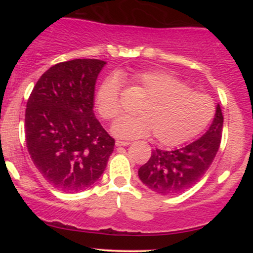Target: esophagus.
Returning a JSON list of instances; mask_svg holds the SVG:
<instances>
[{"mask_svg": "<svg viewBox=\"0 0 253 253\" xmlns=\"http://www.w3.org/2000/svg\"><path fill=\"white\" fill-rule=\"evenodd\" d=\"M115 145H117V146H127V145H129V143H128V141L117 140V141H115Z\"/></svg>", "mask_w": 253, "mask_h": 253, "instance_id": "esophagus-1", "label": "esophagus"}]
</instances>
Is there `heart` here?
I'll return each mask as SVG.
<instances>
[{"instance_id": "heart-1", "label": "heart", "mask_w": 253, "mask_h": 253, "mask_svg": "<svg viewBox=\"0 0 253 253\" xmlns=\"http://www.w3.org/2000/svg\"><path fill=\"white\" fill-rule=\"evenodd\" d=\"M129 83L145 100L136 112L139 117L121 119L112 127L119 138H143L152 133L158 144L176 146L200 134L214 117L211 96L167 71L134 72ZM120 92L117 78L107 80L98 90L96 106L104 120L113 121L121 114Z\"/></svg>"}]
</instances>
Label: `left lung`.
Returning <instances> with one entry per match:
<instances>
[{
	"instance_id": "obj_1",
	"label": "left lung",
	"mask_w": 253,
	"mask_h": 253,
	"mask_svg": "<svg viewBox=\"0 0 253 253\" xmlns=\"http://www.w3.org/2000/svg\"><path fill=\"white\" fill-rule=\"evenodd\" d=\"M222 125V112L217 104L213 123L201 138L178 150L156 149L139 169V178L161 195H176L189 189L213 163L221 143Z\"/></svg>"
}]
</instances>
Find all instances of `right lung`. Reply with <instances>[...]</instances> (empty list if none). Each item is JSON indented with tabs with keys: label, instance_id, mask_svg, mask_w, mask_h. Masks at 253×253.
<instances>
[{
	"label": "right lung",
	"instance_id": "right-lung-1",
	"mask_svg": "<svg viewBox=\"0 0 253 253\" xmlns=\"http://www.w3.org/2000/svg\"><path fill=\"white\" fill-rule=\"evenodd\" d=\"M106 62L74 59L51 66L38 80L25 114L26 143L43 178L77 193L100 178L115 140L94 115L95 84Z\"/></svg>",
	"mask_w": 253,
	"mask_h": 253
}]
</instances>
